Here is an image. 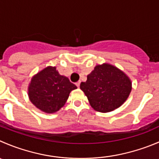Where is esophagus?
<instances>
[{
    "label": "esophagus",
    "instance_id": "esophagus-1",
    "mask_svg": "<svg viewBox=\"0 0 159 159\" xmlns=\"http://www.w3.org/2000/svg\"><path fill=\"white\" fill-rule=\"evenodd\" d=\"M80 84H81V81H78V82L75 83V84H76V86H77V87H78V88L80 87Z\"/></svg>",
    "mask_w": 159,
    "mask_h": 159
}]
</instances>
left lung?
I'll return each instance as SVG.
<instances>
[{
  "mask_svg": "<svg viewBox=\"0 0 159 159\" xmlns=\"http://www.w3.org/2000/svg\"><path fill=\"white\" fill-rule=\"evenodd\" d=\"M80 89L95 110L108 112L127 100L131 91V81L120 70L104 64L94 68L87 76V81L81 83Z\"/></svg>",
  "mask_w": 159,
  "mask_h": 159,
  "instance_id": "obj_1",
  "label": "left lung"
}]
</instances>
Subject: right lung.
<instances>
[{"instance_id": "1", "label": "right lung", "mask_w": 159, "mask_h": 159, "mask_svg": "<svg viewBox=\"0 0 159 159\" xmlns=\"http://www.w3.org/2000/svg\"><path fill=\"white\" fill-rule=\"evenodd\" d=\"M77 86L58 73L56 67H47L32 78L29 97L32 104L47 113H53L64 106L69 94Z\"/></svg>"}]
</instances>
